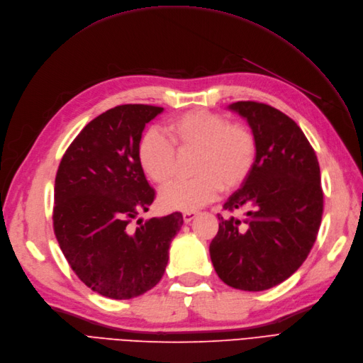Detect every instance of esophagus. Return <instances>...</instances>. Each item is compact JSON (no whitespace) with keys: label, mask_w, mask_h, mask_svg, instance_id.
Here are the masks:
<instances>
[{"label":"esophagus","mask_w":363,"mask_h":363,"mask_svg":"<svg viewBox=\"0 0 363 363\" xmlns=\"http://www.w3.org/2000/svg\"><path fill=\"white\" fill-rule=\"evenodd\" d=\"M196 216H198L196 211H186V213H183V220H184V223H191Z\"/></svg>","instance_id":"esophagus-1"}]
</instances>
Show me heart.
<instances>
[{
    "label": "heart",
    "mask_w": 363,
    "mask_h": 363,
    "mask_svg": "<svg viewBox=\"0 0 363 363\" xmlns=\"http://www.w3.org/2000/svg\"><path fill=\"white\" fill-rule=\"evenodd\" d=\"M167 138L149 129L138 143L137 157L143 172L165 186L174 174L176 149L194 153V179L174 183L161 191L159 207L167 211H194L208 204L223 187L241 186L256 162V140L249 128L230 125L228 118L208 110H191L167 123Z\"/></svg>",
    "instance_id": "1"
}]
</instances>
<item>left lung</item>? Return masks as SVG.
<instances>
[{
    "label": "left lung",
    "instance_id": "obj_1",
    "mask_svg": "<svg viewBox=\"0 0 363 363\" xmlns=\"http://www.w3.org/2000/svg\"><path fill=\"white\" fill-rule=\"evenodd\" d=\"M229 110L247 121L256 162L225 210L247 208L245 219H223L210 242L220 280L259 292L283 283L307 259L320 228L323 192L314 149L301 128L280 110L238 101Z\"/></svg>",
    "mask_w": 363,
    "mask_h": 363
}]
</instances>
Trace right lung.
<instances>
[{"label": "right lung", "mask_w": 363, "mask_h": 363, "mask_svg": "<svg viewBox=\"0 0 363 363\" xmlns=\"http://www.w3.org/2000/svg\"><path fill=\"white\" fill-rule=\"evenodd\" d=\"M162 111L125 104L99 114L69 144L56 172V240L77 277L111 299L140 296L161 281L183 225L182 213L129 225L155 199L137 149L146 123Z\"/></svg>", "instance_id": "add662e5"}]
</instances>
